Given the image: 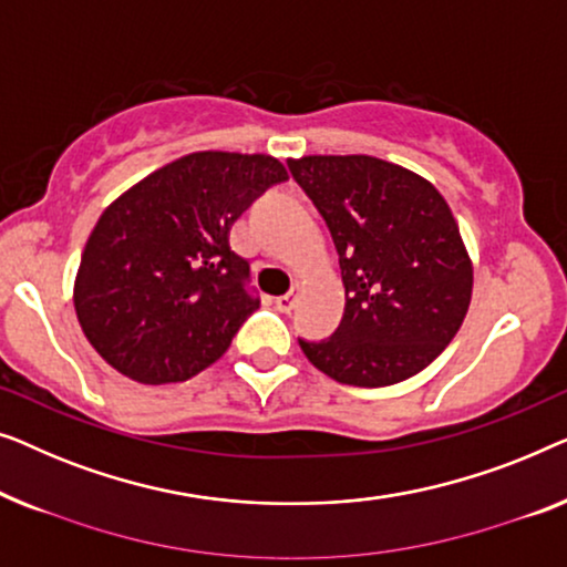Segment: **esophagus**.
I'll list each match as a JSON object with an SVG mask.
<instances>
[{"label":"esophagus","mask_w":567,"mask_h":567,"mask_svg":"<svg viewBox=\"0 0 567 567\" xmlns=\"http://www.w3.org/2000/svg\"><path fill=\"white\" fill-rule=\"evenodd\" d=\"M298 298H300V292L298 290H290V292L280 295V298L275 300V306H277V310H282V313H290V310L298 306Z\"/></svg>","instance_id":"34e87169"}]
</instances>
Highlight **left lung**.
<instances>
[{"label":"left lung","mask_w":567,"mask_h":567,"mask_svg":"<svg viewBox=\"0 0 567 567\" xmlns=\"http://www.w3.org/2000/svg\"><path fill=\"white\" fill-rule=\"evenodd\" d=\"M331 230L347 306L326 341H300L318 370L357 388L409 380L465 321L473 261L432 182L374 156L290 158Z\"/></svg>","instance_id":"1"}]
</instances>
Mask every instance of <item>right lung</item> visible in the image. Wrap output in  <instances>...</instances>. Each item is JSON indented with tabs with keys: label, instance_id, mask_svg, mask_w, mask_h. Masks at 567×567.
I'll list each match as a JSON object with an SVG mask.
<instances>
[{
	"label": "right lung",
	"instance_id": "right-lung-1",
	"mask_svg": "<svg viewBox=\"0 0 567 567\" xmlns=\"http://www.w3.org/2000/svg\"><path fill=\"white\" fill-rule=\"evenodd\" d=\"M285 179L275 156L197 151L105 207L74 282L76 318L102 360L143 385L218 362L259 308L230 228Z\"/></svg>",
	"mask_w": 567,
	"mask_h": 567
}]
</instances>
